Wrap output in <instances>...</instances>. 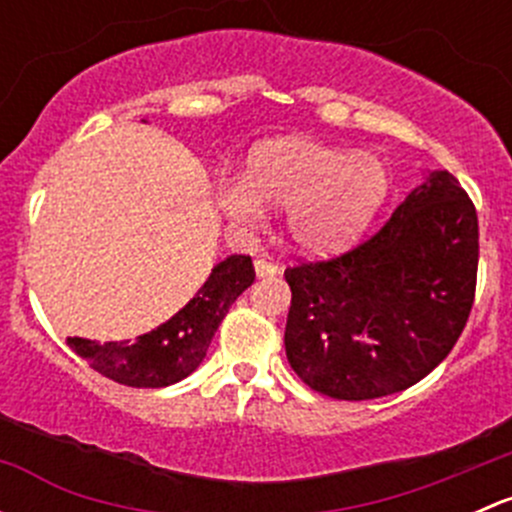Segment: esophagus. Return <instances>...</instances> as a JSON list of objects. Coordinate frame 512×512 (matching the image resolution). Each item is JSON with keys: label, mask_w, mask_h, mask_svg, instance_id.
Listing matches in <instances>:
<instances>
[{"label": "esophagus", "mask_w": 512, "mask_h": 512, "mask_svg": "<svg viewBox=\"0 0 512 512\" xmlns=\"http://www.w3.org/2000/svg\"><path fill=\"white\" fill-rule=\"evenodd\" d=\"M255 272L262 280H265V277H277L280 275V265H275V262L270 260H255Z\"/></svg>", "instance_id": "1"}]
</instances>
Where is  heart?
I'll use <instances>...</instances> for the list:
<instances>
[{
	"mask_svg": "<svg viewBox=\"0 0 512 512\" xmlns=\"http://www.w3.org/2000/svg\"><path fill=\"white\" fill-rule=\"evenodd\" d=\"M389 193L384 165L349 148L302 138L252 151L242 180L220 193L237 223H257L265 205L287 208L289 237L309 252H329L364 230Z\"/></svg>",
	"mask_w": 512,
	"mask_h": 512,
	"instance_id": "heart-1",
	"label": "heart"
}]
</instances>
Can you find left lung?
I'll return each instance as SVG.
<instances>
[{"label": "left lung", "instance_id": "1", "mask_svg": "<svg viewBox=\"0 0 512 512\" xmlns=\"http://www.w3.org/2000/svg\"><path fill=\"white\" fill-rule=\"evenodd\" d=\"M476 277V205L436 170L359 245L287 267L289 366L339 401L409 389L456 347Z\"/></svg>", "mask_w": 512, "mask_h": 512}]
</instances>
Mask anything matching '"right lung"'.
Returning a JSON list of instances; mask_svg holds the SVG:
<instances>
[{"label":"right lung","mask_w":512,"mask_h":512,"mask_svg":"<svg viewBox=\"0 0 512 512\" xmlns=\"http://www.w3.org/2000/svg\"><path fill=\"white\" fill-rule=\"evenodd\" d=\"M255 282L250 255H232L218 262L193 299L175 317L136 342L96 344L69 337L66 344L91 369L133 389H160L193 374L205 359L210 342L230 304Z\"/></svg>","instance_id":"obj_1"}]
</instances>
